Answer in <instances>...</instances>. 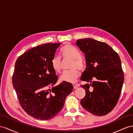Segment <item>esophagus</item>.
I'll list each match as a JSON object with an SVG mask.
<instances>
[{"instance_id":"1","label":"esophagus","mask_w":133,"mask_h":133,"mask_svg":"<svg viewBox=\"0 0 133 133\" xmlns=\"http://www.w3.org/2000/svg\"><path fill=\"white\" fill-rule=\"evenodd\" d=\"M73 87H74V89H76L78 88V85L76 84H73Z\"/></svg>"}]
</instances>
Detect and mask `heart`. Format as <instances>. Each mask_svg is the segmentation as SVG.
I'll use <instances>...</instances> for the list:
<instances>
[{
  "instance_id": "heart-1",
  "label": "heart",
  "mask_w": 133,
  "mask_h": 133,
  "mask_svg": "<svg viewBox=\"0 0 133 133\" xmlns=\"http://www.w3.org/2000/svg\"><path fill=\"white\" fill-rule=\"evenodd\" d=\"M61 53L63 58H70V69L71 70L64 72L61 75V81L67 83H75L79 76V72L77 69L82 71L85 68V63L80 56L79 49L70 44H66L61 50ZM52 67L57 73L61 72V58L58 56L54 57L51 61Z\"/></svg>"
}]
</instances>
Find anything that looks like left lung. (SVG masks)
<instances>
[{
	"mask_svg": "<svg viewBox=\"0 0 133 133\" xmlns=\"http://www.w3.org/2000/svg\"><path fill=\"white\" fill-rule=\"evenodd\" d=\"M76 44L86 60L81 80L90 83L81 85L86 93L81 104L91 114L104 116L114 108L121 94L124 76L120 58L104 42L87 38Z\"/></svg>",
	"mask_w": 133,
	"mask_h": 133,
	"instance_id": "obj_1",
	"label": "left lung"
}]
</instances>
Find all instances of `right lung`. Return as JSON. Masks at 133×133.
Masks as SVG:
<instances>
[{"instance_id":"obj_1","label":"right lung","mask_w":133,"mask_h":133,"mask_svg":"<svg viewBox=\"0 0 133 133\" xmlns=\"http://www.w3.org/2000/svg\"><path fill=\"white\" fill-rule=\"evenodd\" d=\"M61 44L46 43L34 47L18 57L15 63L12 84L19 103L27 114L39 120H49L57 115L73 90L72 84L64 81L54 87L58 77L51 61Z\"/></svg>"}]
</instances>
